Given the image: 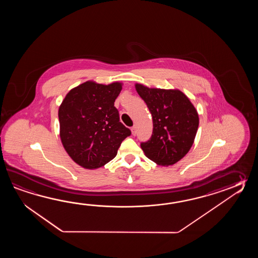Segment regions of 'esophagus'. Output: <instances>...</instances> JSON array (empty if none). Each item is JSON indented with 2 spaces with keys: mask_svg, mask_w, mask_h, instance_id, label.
<instances>
[{
  "mask_svg": "<svg viewBox=\"0 0 258 258\" xmlns=\"http://www.w3.org/2000/svg\"><path fill=\"white\" fill-rule=\"evenodd\" d=\"M131 130L133 136H136V135H137V126L134 125V126L132 127Z\"/></svg>",
  "mask_w": 258,
  "mask_h": 258,
  "instance_id": "34e87169",
  "label": "esophagus"
}]
</instances>
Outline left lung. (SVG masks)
Wrapping results in <instances>:
<instances>
[{
	"label": "left lung",
	"instance_id": "1",
	"mask_svg": "<svg viewBox=\"0 0 258 258\" xmlns=\"http://www.w3.org/2000/svg\"><path fill=\"white\" fill-rule=\"evenodd\" d=\"M136 88L153 121L152 136L140 144L144 153L157 164H174L192 147L199 124L198 111L180 90L148 88L140 84Z\"/></svg>",
	"mask_w": 258,
	"mask_h": 258
}]
</instances>
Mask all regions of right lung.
Masks as SVG:
<instances>
[{"label": "right lung", "mask_w": 258, "mask_h": 258, "mask_svg": "<svg viewBox=\"0 0 258 258\" xmlns=\"http://www.w3.org/2000/svg\"><path fill=\"white\" fill-rule=\"evenodd\" d=\"M121 90V83L106 86L88 81L70 90L60 104V140L72 159L83 168L104 166L131 136L114 106Z\"/></svg>", "instance_id": "right-lung-1"}]
</instances>
